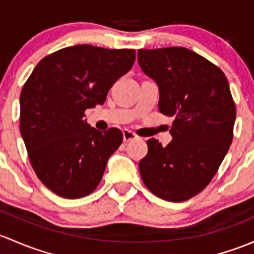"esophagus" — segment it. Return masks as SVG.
<instances>
[{
	"mask_svg": "<svg viewBox=\"0 0 254 254\" xmlns=\"http://www.w3.org/2000/svg\"><path fill=\"white\" fill-rule=\"evenodd\" d=\"M136 138H137V135L134 134L132 131L127 129L123 130V140H124V142H129V141L136 140Z\"/></svg>",
	"mask_w": 254,
	"mask_h": 254,
	"instance_id": "obj_1",
	"label": "esophagus"
}]
</instances>
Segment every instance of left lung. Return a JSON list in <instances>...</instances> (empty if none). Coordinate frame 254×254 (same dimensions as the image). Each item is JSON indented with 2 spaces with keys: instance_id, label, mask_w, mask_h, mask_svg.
I'll return each mask as SVG.
<instances>
[{
  "instance_id": "1",
  "label": "left lung",
  "mask_w": 254,
  "mask_h": 254,
  "mask_svg": "<svg viewBox=\"0 0 254 254\" xmlns=\"http://www.w3.org/2000/svg\"><path fill=\"white\" fill-rule=\"evenodd\" d=\"M138 65L159 87V112L174 117L173 140L147 141L138 163L143 184L170 202L196 196L212 181L233 142L236 108L225 74L184 47L138 50Z\"/></svg>"
}]
</instances>
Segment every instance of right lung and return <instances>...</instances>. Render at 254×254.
<instances>
[{
	"mask_svg": "<svg viewBox=\"0 0 254 254\" xmlns=\"http://www.w3.org/2000/svg\"><path fill=\"white\" fill-rule=\"evenodd\" d=\"M135 50L91 45L65 47L42 58L20 92V134L41 183L64 198L97 188L107 162L122 145L112 127L98 131L85 111L103 105L112 85L135 62Z\"/></svg>",
	"mask_w": 254,
	"mask_h": 254,
	"instance_id": "1",
	"label": "right lung"
}]
</instances>
